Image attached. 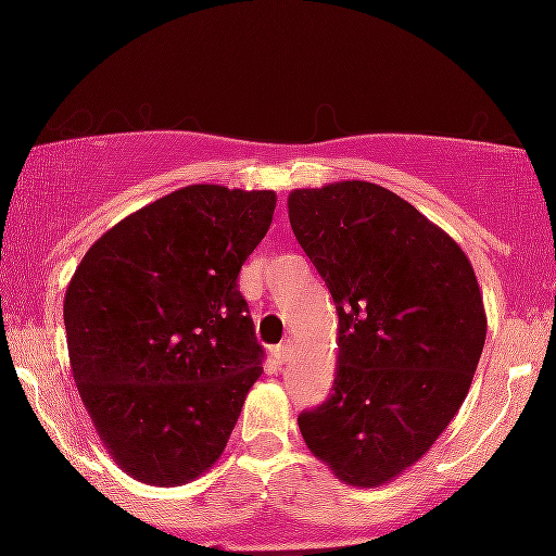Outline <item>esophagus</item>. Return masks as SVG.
<instances>
[{"label": "esophagus", "mask_w": 556, "mask_h": 556, "mask_svg": "<svg viewBox=\"0 0 556 556\" xmlns=\"http://www.w3.org/2000/svg\"><path fill=\"white\" fill-rule=\"evenodd\" d=\"M290 353H292V344H290V340H287V342L277 344V348H274V361L285 363L287 358H290Z\"/></svg>", "instance_id": "34e87169"}]
</instances>
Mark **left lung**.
Returning a JSON list of instances; mask_svg holds the SVG:
<instances>
[{
  "instance_id": "left-lung-1",
  "label": "left lung",
  "mask_w": 556,
  "mask_h": 556,
  "mask_svg": "<svg viewBox=\"0 0 556 556\" xmlns=\"http://www.w3.org/2000/svg\"><path fill=\"white\" fill-rule=\"evenodd\" d=\"M287 214L340 318L334 392L300 433L348 486H381L460 410L486 342L481 287L463 248L381 185L292 190Z\"/></svg>"
}]
</instances>
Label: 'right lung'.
Returning a JSON list of instances; mask_svg holds the SVG:
<instances>
[{
  "label": "right lung",
  "mask_w": 556,
  "mask_h": 556,
  "mask_svg": "<svg viewBox=\"0 0 556 556\" xmlns=\"http://www.w3.org/2000/svg\"><path fill=\"white\" fill-rule=\"evenodd\" d=\"M277 193L188 185L88 248L65 292L73 379L112 460L149 486H182L225 452L261 376L245 258Z\"/></svg>",
  "instance_id": "1"
}]
</instances>
